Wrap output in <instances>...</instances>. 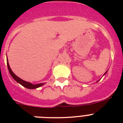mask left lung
Here are the masks:
<instances>
[{"instance_id":"8db88e82","label":"left lung","mask_w":123,"mask_h":123,"mask_svg":"<svg viewBox=\"0 0 123 123\" xmlns=\"http://www.w3.org/2000/svg\"><path fill=\"white\" fill-rule=\"evenodd\" d=\"M107 71H108V70H107V71H106V72H105V73H104V75H105V74H106V73H107ZM98 81H97V82H98Z\"/></svg>"}]
</instances>
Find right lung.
Here are the masks:
<instances>
[{"label":"right lung","instance_id":"add662e5","mask_svg":"<svg viewBox=\"0 0 123 123\" xmlns=\"http://www.w3.org/2000/svg\"><path fill=\"white\" fill-rule=\"evenodd\" d=\"M7 60V67H8V71H9L10 74H11L12 77L15 79V81H17L18 83L20 84L21 86H23L27 88V89H36V88L42 86L43 85L45 84V83H39V84H32L31 82H27V81H25L23 79H21V78H19V77H18L16 74H15L12 71V70L11 69L10 67L9 63H8V58H6Z\"/></svg>","mask_w":123,"mask_h":123}]
</instances>
